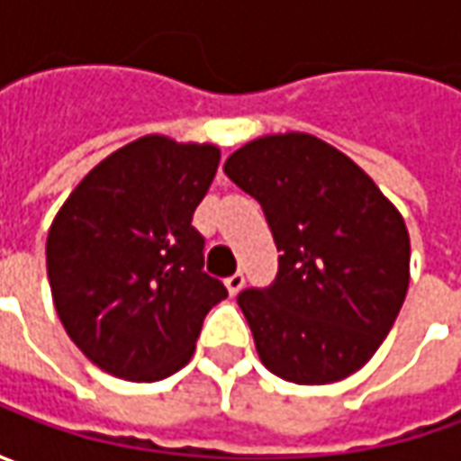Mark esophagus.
Segmentation results:
<instances>
[{"instance_id": "1", "label": "esophagus", "mask_w": 461, "mask_h": 461, "mask_svg": "<svg viewBox=\"0 0 461 461\" xmlns=\"http://www.w3.org/2000/svg\"><path fill=\"white\" fill-rule=\"evenodd\" d=\"M243 282H246V276L240 275V272H236V275H230L225 279V287H228V293L230 294H239L240 290H243Z\"/></svg>"}]
</instances>
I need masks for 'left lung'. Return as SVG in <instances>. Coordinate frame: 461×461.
<instances>
[{
	"label": "left lung",
	"mask_w": 461,
	"mask_h": 461,
	"mask_svg": "<svg viewBox=\"0 0 461 461\" xmlns=\"http://www.w3.org/2000/svg\"><path fill=\"white\" fill-rule=\"evenodd\" d=\"M225 174L261 204L282 251L275 282L239 294L264 366L297 384L362 369L408 293L411 239L395 204L308 133L257 138Z\"/></svg>",
	"instance_id": "8db88e82"
}]
</instances>
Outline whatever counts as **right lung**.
Returning <instances> with one entry per match:
<instances>
[{
	"instance_id": "right-lung-1",
	"label": "right lung",
	"mask_w": 461,
	"mask_h": 461,
	"mask_svg": "<svg viewBox=\"0 0 461 461\" xmlns=\"http://www.w3.org/2000/svg\"><path fill=\"white\" fill-rule=\"evenodd\" d=\"M218 164V146L146 135L92 168L59 210L45 243L50 293L99 369L131 382L179 372L204 315L228 297L204 275L192 225Z\"/></svg>"
}]
</instances>
